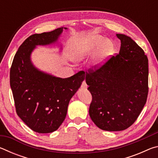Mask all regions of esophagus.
<instances>
[{"label": "esophagus", "mask_w": 158, "mask_h": 158, "mask_svg": "<svg viewBox=\"0 0 158 158\" xmlns=\"http://www.w3.org/2000/svg\"><path fill=\"white\" fill-rule=\"evenodd\" d=\"M81 88H82V89H86L88 88V85L86 84V83H85V81H83L82 84H81Z\"/></svg>", "instance_id": "obj_1"}]
</instances>
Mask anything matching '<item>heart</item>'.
Masks as SVG:
<instances>
[{
    "label": "heart",
    "instance_id": "b5f03b06",
    "mask_svg": "<svg viewBox=\"0 0 158 158\" xmlns=\"http://www.w3.org/2000/svg\"><path fill=\"white\" fill-rule=\"evenodd\" d=\"M114 52L113 42L97 35L74 40L68 44L69 56L75 62L81 61L94 53L92 63L95 68L100 67Z\"/></svg>",
    "mask_w": 158,
    "mask_h": 158
}]
</instances>
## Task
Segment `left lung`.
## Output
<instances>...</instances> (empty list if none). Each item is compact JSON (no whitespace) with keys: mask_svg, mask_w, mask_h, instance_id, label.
<instances>
[{"mask_svg":"<svg viewBox=\"0 0 158 158\" xmlns=\"http://www.w3.org/2000/svg\"><path fill=\"white\" fill-rule=\"evenodd\" d=\"M116 36L121 43L118 54L99 69L84 73L93 98L90 118L101 130L111 132L135 123L148 92V60L143 50L129 36Z\"/></svg>","mask_w":158,"mask_h":158,"instance_id":"1","label":"left lung"}]
</instances>
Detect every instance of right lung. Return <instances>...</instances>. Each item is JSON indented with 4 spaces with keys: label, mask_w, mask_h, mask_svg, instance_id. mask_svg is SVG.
Returning <instances> with one entry per match:
<instances>
[{
    "label": "right lung",
    "mask_w": 158,
    "mask_h": 158,
    "mask_svg": "<svg viewBox=\"0 0 158 158\" xmlns=\"http://www.w3.org/2000/svg\"><path fill=\"white\" fill-rule=\"evenodd\" d=\"M63 29L68 28L28 37L19 48L10 69V86L17 114L38 133L58 129L66 117L69 100L85 79L83 71L63 79L40 70L32 63L31 53L36 47L57 42Z\"/></svg>",
    "instance_id": "add662e5"
}]
</instances>
